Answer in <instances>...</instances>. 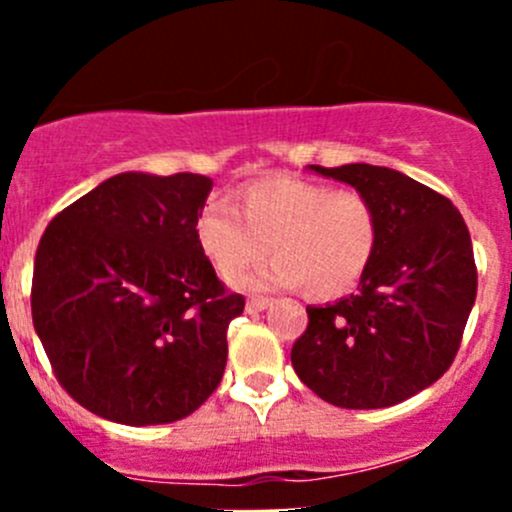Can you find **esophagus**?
Returning a JSON list of instances; mask_svg holds the SVG:
<instances>
[{"label": "esophagus", "instance_id": "esophagus-1", "mask_svg": "<svg viewBox=\"0 0 512 512\" xmlns=\"http://www.w3.org/2000/svg\"><path fill=\"white\" fill-rule=\"evenodd\" d=\"M270 304H272L270 297H250V299H247V304H245V312H250V314L262 312V309H267Z\"/></svg>", "mask_w": 512, "mask_h": 512}]
</instances>
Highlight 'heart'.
Returning <instances> with one entry per match:
<instances>
[{
    "label": "heart",
    "mask_w": 512,
    "mask_h": 512,
    "mask_svg": "<svg viewBox=\"0 0 512 512\" xmlns=\"http://www.w3.org/2000/svg\"><path fill=\"white\" fill-rule=\"evenodd\" d=\"M195 240L218 275H240L267 250L270 265L240 280L247 289L297 287L312 299L352 292L379 247V215L356 190L297 175H270L237 190V208L210 198L195 215Z\"/></svg>",
    "instance_id": "obj_1"
}]
</instances>
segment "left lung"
Returning a JSON list of instances; mask_svg holds the SVG:
<instances>
[{"instance_id": "1", "label": "left lung", "mask_w": 512, "mask_h": 512, "mask_svg": "<svg viewBox=\"0 0 512 512\" xmlns=\"http://www.w3.org/2000/svg\"><path fill=\"white\" fill-rule=\"evenodd\" d=\"M366 195L379 247L356 294L307 307L294 342L299 379L342 409H386L441 379L461 347L478 272L461 213L399 170L369 163L309 165Z\"/></svg>"}]
</instances>
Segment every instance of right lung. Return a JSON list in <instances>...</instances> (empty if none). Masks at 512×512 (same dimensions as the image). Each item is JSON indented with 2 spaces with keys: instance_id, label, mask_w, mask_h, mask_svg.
<instances>
[{
  "instance_id": "1",
  "label": "right lung",
  "mask_w": 512,
  "mask_h": 512,
  "mask_svg": "<svg viewBox=\"0 0 512 512\" xmlns=\"http://www.w3.org/2000/svg\"><path fill=\"white\" fill-rule=\"evenodd\" d=\"M213 180L118 173L61 210L34 257L32 319L59 384L126 426L190 416L245 309L195 240Z\"/></svg>"
}]
</instances>
